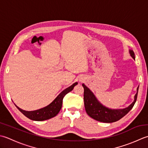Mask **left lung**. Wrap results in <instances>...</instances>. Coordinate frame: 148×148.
Returning <instances> with one entry per match:
<instances>
[{"mask_svg":"<svg viewBox=\"0 0 148 148\" xmlns=\"http://www.w3.org/2000/svg\"><path fill=\"white\" fill-rule=\"evenodd\" d=\"M131 56L135 59V53L134 51H130ZM84 89V105L87 114L92 119L98 121L103 123H113L121 119L126 114H127L129 111L133 108L134 105L137 100L138 87H137V92L135 96V99L132 103L127 108L123 109H110L103 106L96 98L95 95L91 91L88 87H87L84 84H82Z\"/></svg>","mask_w":148,"mask_h":148,"instance_id":"8db88e82","label":"left lung"}]
</instances>
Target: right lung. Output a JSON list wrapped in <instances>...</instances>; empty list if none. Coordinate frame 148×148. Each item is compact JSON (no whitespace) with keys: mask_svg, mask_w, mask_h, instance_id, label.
I'll return each instance as SVG.
<instances>
[{"mask_svg":"<svg viewBox=\"0 0 148 148\" xmlns=\"http://www.w3.org/2000/svg\"><path fill=\"white\" fill-rule=\"evenodd\" d=\"M77 82H75L70 87L64 89V91H62L57 96V97L50 105L43 108H41V109L34 111H25L21 109L18 107H17L16 105V107L24 116L31 120L41 121L49 119L52 118V117H55L59 112L62 107L63 98L69 92L71 91L73 87L77 85Z\"/></svg>","mask_w":148,"mask_h":148,"instance_id":"1","label":"right lung"}]
</instances>
